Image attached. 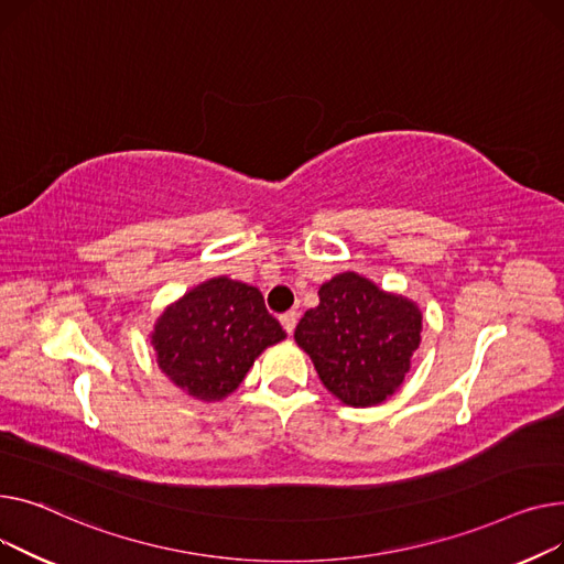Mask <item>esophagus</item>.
<instances>
[{
  "instance_id": "34e87169",
  "label": "esophagus",
  "mask_w": 564,
  "mask_h": 564,
  "mask_svg": "<svg viewBox=\"0 0 564 564\" xmlns=\"http://www.w3.org/2000/svg\"><path fill=\"white\" fill-rule=\"evenodd\" d=\"M280 323H282V327H284V333H286V335H293L295 323H297V314H295V312H286V314H282V316H280Z\"/></svg>"
}]
</instances>
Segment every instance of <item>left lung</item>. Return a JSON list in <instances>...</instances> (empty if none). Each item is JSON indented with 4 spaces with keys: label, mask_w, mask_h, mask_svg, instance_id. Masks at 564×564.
<instances>
[{
    "label": "left lung",
    "mask_w": 564,
    "mask_h": 564,
    "mask_svg": "<svg viewBox=\"0 0 564 564\" xmlns=\"http://www.w3.org/2000/svg\"><path fill=\"white\" fill-rule=\"evenodd\" d=\"M318 297V307L295 325V344L312 357L321 382L341 403H382L405 380L419 348V307L357 273L325 282Z\"/></svg>",
    "instance_id": "1"
}]
</instances>
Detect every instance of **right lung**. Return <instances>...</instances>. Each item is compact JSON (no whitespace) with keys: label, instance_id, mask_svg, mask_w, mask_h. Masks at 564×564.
Masks as SVG:
<instances>
[{"label":"right lung","instance_id":"1","mask_svg":"<svg viewBox=\"0 0 564 564\" xmlns=\"http://www.w3.org/2000/svg\"><path fill=\"white\" fill-rule=\"evenodd\" d=\"M286 335L259 289L214 278L165 310L152 333L159 369L200 401H220L254 357Z\"/></svg>","mask_w":564,"mask_h":564}]
</instances>
